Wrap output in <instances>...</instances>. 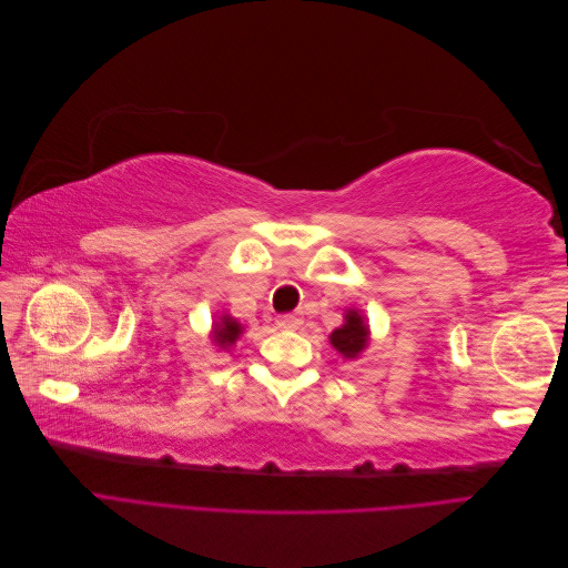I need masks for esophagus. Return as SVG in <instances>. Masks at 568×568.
I'll return each mask as SVG.
<instances>
[{
	"instance_id": "34e87169",
	"label": "esophagus",
	"mask_w": 568,
	"mask_h": 568,
	"mask_svg": "<svg viewBox=\"0 0 568 568\" xmlns=\"http://www.w3.org/2000/svg\"><path fill=\"white\" fill-rule=\"evenodd\" d=\"M301 317L298 315H280L277 317V326H280V329H298V326H301Z\"/></svg>"
}]
</instances>
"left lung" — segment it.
<instances>
[{
	"mask_svg": "<svg viewBox=\"0 0 568 568\" xmlns=\"http://www.w3.org/2000/svg\"><path fill=\"white\" fill-rule=\"evenodd\" d=\"M343 320H346V322H343L338 329L332 332L329 341L343 357H357L359 353L367 348V343H369V326L365 324L363 313L355 311V307L346 311Z\"/></svg>",
	"mask_w": 568,
	"mask_h": 568,
	"instance_id": "8db88e82",
	"label": "left lung"
}]
</instances>
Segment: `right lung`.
<instances>
[{
    "mask_svg": "<svg viewBox=\"0 0 568 568\" xmlns=\"http://www.w3.org/2000/svg\"><path fill=\"white\" fill-rule=\"evenodd\" d=\"M242 334H244V326L230 315H220V320L213 322V341L220 348H232Z\"/></svg>",
    "mask_w": 568,
    "mask_h": 568,
    "instance_id": "right-lung-1",
    "label": "right lung"
}]
</instances>
